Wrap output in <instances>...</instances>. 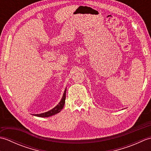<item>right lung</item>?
<instances>
[{
    "instance_id": "right-lung-1",
    "label": "right lung",
    "mask_w": 151,
    "mask_h": 151,
    "mask_svg": "<svg viewBox=\"0 0 151 151\" xmlns=\"http://www.w3.org/2000/svg\"><path fill=\"white\" fill-rule=\"evenodd\" d=\"M65 97H66V88L63 92V97L62 99H61L60 102L55 107L52 108V110L46 112H44V113L40 114H34V115L37 117H49L52 116V115H54L58 113H59V112H60V111L62 110V108L64 106V104H65Z\"/></svg>"
}]
</instances>
